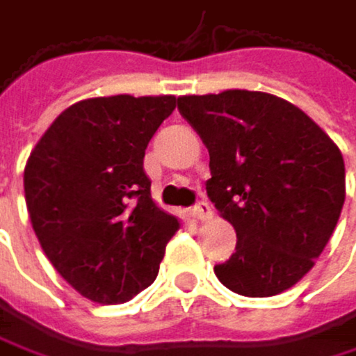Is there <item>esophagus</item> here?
Instances as JSON below:
<instances>
[{
    "mask_svg": "<svg viewBox=\"0 0 356 356\" xmlns=\"http://www.w3.org/2000/svg\"><path fill=\"white\" fill-rule=\"evenodd\" d=\"M192 216L196 218V220H211V216H213V211H211V204L207 202V200H200L196 207L192 209Z\"/></svg>",
    "mask_w": 356,
    "mask_h": 356,
    "instance_id": "1",
    "label": "esophagus"
}]
</instances>
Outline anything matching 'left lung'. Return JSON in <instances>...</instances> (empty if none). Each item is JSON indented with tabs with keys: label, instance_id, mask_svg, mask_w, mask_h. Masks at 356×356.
I'll return each mask as SVG.
<instances>
[{
	"label": "left lung",
	"instance_id": "left-lung-1",
	"mask_svg": "<svg viewBox=\"0 0 356 356\" xmlns=\"http://www.w3.org/2000/svg\"><path fill=\"white\" fill-rule=\"evenodd\" d=\"M177 106L209 149L207 196L237 232L235 254L213 267L218 280L243 297L289 291L344 207L337 145L301 108L263 91L181 95Z\"/></svg>",
	"mask_w": 356,
	"mask_h": 356
}]
</instances>
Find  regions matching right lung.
I'll use <instances>...</instances> for the list:
<instances>
[{
	"instance_id": "add662e5",
	"label": "right lung",
	"mask_w": 356,
	"mask_h": 356,
	"mask_svg": "<svg viewBox=\"0 0 356 356\" xmlns=\"http://www.w3.org/2000/svg\"><path fill=\"white\" fill-rule=\"evenodd\" d=\"M175 95H111L67 106L25 164L33 232L85 299L126 303L154 284L179 220L152 198L145 149Z\"/></svg>"
}]
</instances>
